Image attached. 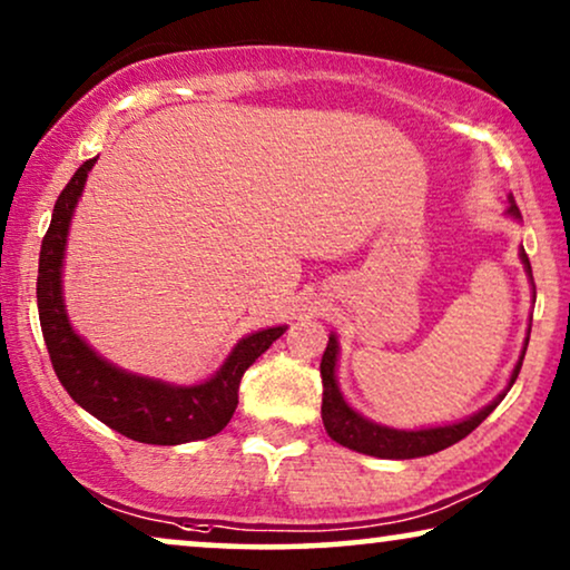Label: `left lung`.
I'll return each mask as SVG.
<instances>
[{"instance_id": "left-lung-1", "label": "left lung", "mask_w": 570, "mask_h": 570, "mask_svg": "<svg viewBox=\"0 0 570 570\" xmlns=\"http://www.w3.org/2000/svg\"><path fill=\"white\" fill-rule=\"evenodd\" d=\"M509 215L521 217L519 207L513 205L509 207ZM521 262L527 264V272L532 275V264H529V256L521 248ZM527 353V347H524ZM524 353H521L517 368L511 373V384L517 381L519 371H521V361H524ZM334 365H337V340L330 337L322 357V384H324V394H322V420L326 433L332 435L334 441L342 443V446L361 451V454L368 456H381V459H415V456H428L435 454V451L454 446L456 441H462L470 435L474 428H478L482 420H485L490 412L498 407V402L503 400L505 394L498 396L493 404H488L485 410H480L478 415L462 420V423L454 425H443V428H425V431H394V428H384L371 423L363 415H357L353 407H347L345 400H342L340 389H337V376H334Z\"/></svg>"}]
</instances>
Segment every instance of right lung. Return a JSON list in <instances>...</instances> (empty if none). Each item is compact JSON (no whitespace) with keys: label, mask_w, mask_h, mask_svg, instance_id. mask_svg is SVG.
<instances>
[{"label":"right lung","mask_w":570,"mask_h":570,"mask_svg":"<svg viewBox=\"0 0 570 570\" xmlns=\"http://www.w3.org/2000/svg\"><path fill=\"white\" fill-rule=\"evenodd\" d=\"M96 158L85 160L53 205L51 225L38 259V318L51 365L67 394L92 417L139 443L176 446L220 433L238 407V386L248 365L275 342L285 326L248 334L213 379L197 386H170L131 376L98 357L72 332L61 303V259L75 205Z\"/></svg>","instance_id":"add662e5"}]
</instances>
